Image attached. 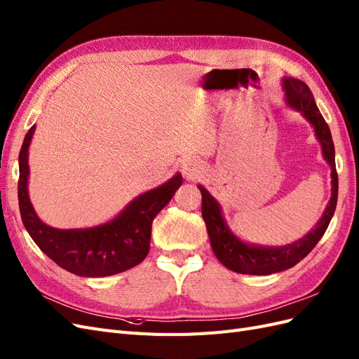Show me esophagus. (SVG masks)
Listing matches in <instances>:
<instances>
[{"mask_svg": "<svg viewBox=\"0 0 359 359\" xmlns=\"http://www.w3.org/2000/svg\"><path fill=\"white\" fill-rule=\"evenodd\" d=\"M181 172L182 175L189 180H196L199 175H202V166L198 160L187 158L181 163Z\"/></svg>", "mask_w": 359, "mask_h": 359, "instance_id": "obj_1", "label": "esophagus"}]
</instances>
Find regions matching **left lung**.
I'll use <instances>...</instances> for the list:
<instances>
[{
	"mask_svg": "<svg viewBox=\"0 0 359 359\" xmlns=\"http://www.w3.org/2000/svg\"><path fill=\"white\" fill-rule=\"evenodd\" d=\"M281 85L285 90L286 103L311 124L314 135H316V139L322 147L323 158L327 160L331 168V199L320 220L301 240L280 247H266L248 244L240 240L227 226L220 203L199 184L198 189L202 193V217L206 224V231H208L212 252L226 268L240 274L269 276L295 266L319 243L325 231L328 229L337 206L339 175L335 170V149L330 127L319 112L307 83L295 78H283Z\"/></svg>",
	"mask_w": 359,
	"mask_h": 359,
	"instance_id": "1",
	"label": "left lung"
}]
</instances>
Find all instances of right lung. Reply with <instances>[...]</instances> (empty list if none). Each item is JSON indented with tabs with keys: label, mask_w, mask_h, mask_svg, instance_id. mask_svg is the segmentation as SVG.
<instances>
[{
	"label": "right lung",
	"mask_w": 359,
	"mask_h": 359,
	"mask_svg": "<svg viewBox=\"0 0 359 359\" xmlns=\"http://www.w3.org/2000/svg\"><path fill=\"white\" fill-rule=\"evenodd\" d=\"M36 126L25 135L19 153L18 199L27 232L53 262L81 277H107L142 262L149 252L154 217L181 187L178 172L161 186L139 194L112 220L83 229H57L40 220L28 194V148Z\"/></svg>",
	"instance_id": "obj_1"
}]
</instances>
